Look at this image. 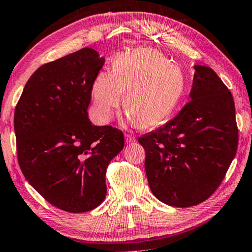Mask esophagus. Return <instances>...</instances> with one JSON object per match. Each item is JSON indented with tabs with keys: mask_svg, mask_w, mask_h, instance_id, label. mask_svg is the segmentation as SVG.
Here are the masks:
<instances>
[{
	"mask_svg": "<svg viewBox=\"0 0 252 252\" xmlns=\"http://www.w3.org/2000/svg\"><path fill=\"white\" fill-rule=\"evenodd\" d=\"M126 141L127 144H132L136 141V138H134L132 134H126Z\"/></svg>",
	"mask_w": 252,
	"mask_h": 252,
	"instance_id": "esophagus-1",
	"label": "esophagus"
}]
</instances>
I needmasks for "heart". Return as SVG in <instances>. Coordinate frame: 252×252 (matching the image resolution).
Instances as JSON below:
<instances>
[{"label":"heart","instance_id":"1","mask_svg":"<svg viewBox=\"0 0 252 252\" xmlns=\"http://www.w3.org/2000/svg\"><path fill=\"white\" fill-rule=\"evenodd\" d=\"M185 90L183 70L160 51L138 48L116 57L113 72L101 70L92 84L98 118L109 122L125 95L127 118L141 127L165 121L179 104Z\"/></svg>","mask_w":252,"mask_h":252}]
</instances>
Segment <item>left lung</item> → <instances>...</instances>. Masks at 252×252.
<instances>
[{"instance_id": "left-lung-1", "label": "left lung", "mask_w": 252, "mask_h": 252, "mask_svg": "<svg viewBox=\"0 0 252 252\" xmlns=\"http://www.w3.org/2000/svg\"><path fill=\"white\" fill-rule=\"evenodd\" d=\"M194 68L190 100L164 126L138 139L152 193L171 207H192L210 197L239 143L231 91L210 67Z\"/></svg>"}]
</instances>
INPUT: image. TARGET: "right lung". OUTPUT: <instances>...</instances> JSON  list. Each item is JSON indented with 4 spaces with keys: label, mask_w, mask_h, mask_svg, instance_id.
Wrapping results in <instances>:
<instances>
[{
    "label": "right lung",
    "mask_w": 252,
    "mask_h": 252,
    "mask_svg": "<svg viewBox=\"0 0 252 252\" xmlns=\"http://www.w3.org/2000/svg\"><path fill=\"white\" fill-rule=\"evenodd\" d=\"M105 58L83 48L44 63L16 106L17 154L25 178L49 203L87 212L106 196V169L125 147L121 130L94 126L92 84Z\"/></svg>",
    "instance_id": "add662e5"
}]
</instances>
